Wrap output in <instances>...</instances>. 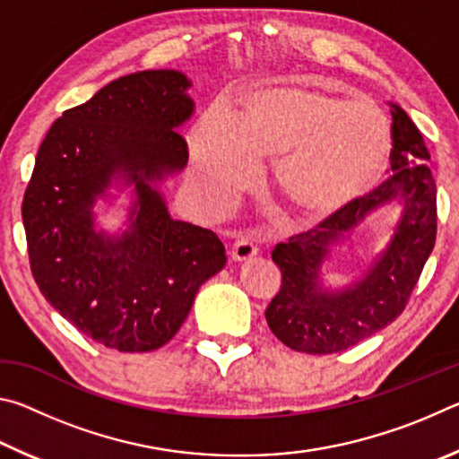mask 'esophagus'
Here are the masks:
<instances>
[{"label": "esophagus", "instance_id": "34e87169", "mask_svg": "<svg viewBox=\"0 0 459 459\" xmlns=\"http://www.w3.org/2000/svg\"><path fill=\"white\" fill-rule=\"evenodd\" d=\"M230 255H232V259L238 261V263L248 261V259H253L255 255H257V245H255L253 238L240 237V238L235 240V243H232Z\"/></svg>", "mask_w": 459, "mask_h": 459}]
</instances>
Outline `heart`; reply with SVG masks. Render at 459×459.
I'll return each mask as SVG.
<instances>
[{"mask_svg": "<svg viewBox=\"0 0 459 459\" xmlns=\"http://www.w3.org/2000/svg\"><path fill=\"white\" fill-rule=\"evenodd\" d=\"M393 147L386 115L370 100L307 87H255L235 117L206 113L192 135V166L208 200L227 202L257 160H275V184L293 211L322 219L367 192Z\"/></svg>", "mask_w": 459, "mask_h": 459, "instance_id": "obj_1", "label": "heart"}]
</instances>
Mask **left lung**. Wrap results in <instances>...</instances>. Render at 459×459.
<instances>
[{"label":"left lung","instance_id":"8db88e82","mask_svg":"<svg viewBox=\"0 0 459 459\" xmlns=\"http://www.w3.org/2000/svg\"><path fill=\"white\" fill-rule=\"evenodd\" d=\"M393 108L391 178L271 253L281 271V287L265 317L271 332L291 351L342 352L397 320L433 251L437 192L427 166L431 155L409 115L397 105ZM393 199L403 200V214L387 251L359 284L340 294L322 292L319 267L327 247Z\"/></svg>","mask_w":459,"mask_h":459}]
</instances>
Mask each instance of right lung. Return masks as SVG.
Segmentation results:
<instances>
[{
	"mask_svg": "<svg viewBox=\"0 0 459 459\" xmlns=\"http://www.w3.org/2000/svg\"><path fill=\"white\" fill-rule=\"evenodd\" d=\"M176 71L121 76L52 123L22 202L30 269L50 306L84 336L150 352L180 330L198 287L227 263L212 230L169 216L153 188L188 164L178 127L194 111ZM113 177L136 184L132 229L108 238L90 208Z\"/></svg>",
	"mask_w": 459,
	"mask_h": 459,
	"instance_id": "add662e5",
	"label": "right lung"
}]
</instances>
